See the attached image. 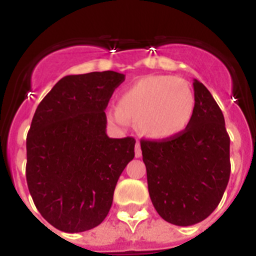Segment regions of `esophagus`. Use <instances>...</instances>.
Masks as SVG:
<instances>
[{
  "mask_svg": "<svg viewBox=\"0 0 256 256\" xmlns=\"http://www.w3.org/2000/svg\"><path fill=\"white\" fill-rule=\"evenodd\" d=\"M134 155H136V158H141V156H142V150H141V144H140V142H138V141L136 142Z\"/></svg>",
  "mask_w": 256,
  "mask_h": 256,
  "instance_id": "esophagus-1",
  "label": "esophagus"
}]
</instances>
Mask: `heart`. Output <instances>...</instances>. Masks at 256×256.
<instances>
[{"mask_svg": "<svg viewBox=\"0 0 256 256\" xmlns=\"http://www.w3.org/2000/svg\"><path fill=\"white\" fill-rule=\"evenodd\" d=\"M195 94L188 83L173 76H150L136 80L119 96L108 119L126 126L130 120L152 140H170L186 130L195 114Z\"/></svg>", "mask_w": 256, "mask_h": 256, "instance_id": "heart-1", "label": "heart"}]
</instances>
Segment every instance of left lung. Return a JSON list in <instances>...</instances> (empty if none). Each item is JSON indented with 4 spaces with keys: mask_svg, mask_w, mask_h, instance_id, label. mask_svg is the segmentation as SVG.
<instances>
[{
    "mask_svg": "<svg viewBox=\"0 0 256 256\" xmlns=\"http://www.w3.org/2000/svg\"><path fill=\"white\" fill-rule=\"evenodd\" d=\"M195 114L184 132L170 140H142L154 208L172 224H196L212 214L230 180V136L218 104L194 79Z\"/></svg>",
    "mask_w": 256,
    "mask_h": 256,
    "instance_id": "obj_1",
    "label": "left lung"
}]
</instances>
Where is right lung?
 <instances>
[{
  "label": "right lung",
  "mask_w": 256,
  "mask_h": 256,
  "mask_svg": "<svg viewBox=\"0 0 256 256\" xmlns=\"http://www.w3.org/2000/svg\"><path fill=\"white\" fill-rule=\"evenodd\" d=\"M124 76L112 70L66 76L36 110L26 137V183L40 216L58 230L100 224L134 158L133 137L106 134L105 108Z\"/></svg>",
  "instance_id": "right-lung-1"
}]
</instances>
